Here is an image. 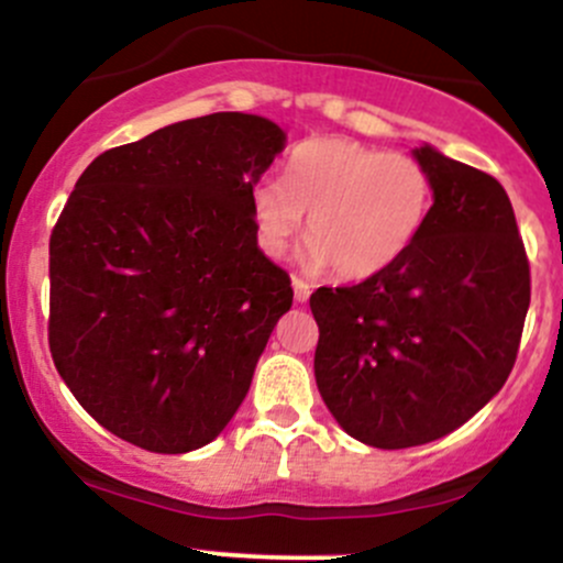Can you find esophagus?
Segmentation results:
<instances>
[{"label": "esophagus", "instance_id": "obj_1", "mask_svg": "<svg viewBox=\"0 0 563 563\" xmlns=\"http://www.w3.org/2000/svg\"><path fill=\"white\" fill-rule=\"evenodd\" d=\"M292 289H295V300H298V303H306V300H309V295H311V284L309 282L298 279V276H295Z\"/></svg>", "mask_w": 563, "mask_h": 563}]
</instances>
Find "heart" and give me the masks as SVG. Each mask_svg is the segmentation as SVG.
Listing matches in <instances>:
<instances>
[{"mask_svg": "<svg viewBox=\"0 0 563 563\" xmlns=\"http://www.w3.org/2000/svg\"><path fill=\"white\" fill-rule=\"evenodd\" d=\"M433 206V178L422 162L350 137H309L289 152L284 181L252 187L257 241L282 257L303 228L311 268L341 279H368L396 265L420 239Z\"/></svg>", "mask_w": 563, "mask_h": 563, "instance_id": "heart-1", "label": "heart"}]
</instances>
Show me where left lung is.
<instances>
[{
	"mask_svg": "<svg viewBox=\"0 0 563 563\" xmlns=\"http://www.w3.org/2000/svg\"><path fill=\"white\" fill-rule=\"evenodd\" d=\"M433 206L415 246L382 274L311 292L314 376L357 442L442 439L501 390L518 357L531 274L512 202L488 173L415 148Z\"/></svg>",
	"mask_w": 563,
	"mask_h": 563,
	"instance_id": "8db88e82",
	"label": "left lung"
}]
</instances>
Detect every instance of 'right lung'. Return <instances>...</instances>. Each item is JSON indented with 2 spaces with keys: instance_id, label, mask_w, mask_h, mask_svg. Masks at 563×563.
<instances>
[{
  "instance_id": "add662e5",
  "label": "right lung",
  "mask_w": 563,
  "mask_h": 563,
  "mask_svg": "<svg viewBox=\"0 0 563 563\" xmlns=\"http://www.w3.org/2000/svg\"><path fill=\"white\" fill-rule=\"evenodd\" d=\"M282 148L274 121L211 113L108 148L75 184L51 233V357L124 442L189 453L246 398L292 306L249 208Z\"/></svg>"
}]
</instances>
